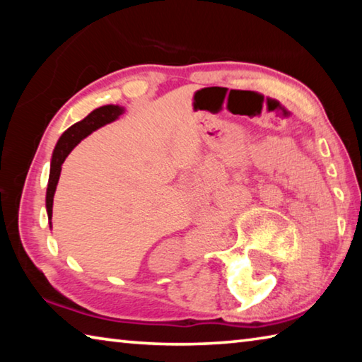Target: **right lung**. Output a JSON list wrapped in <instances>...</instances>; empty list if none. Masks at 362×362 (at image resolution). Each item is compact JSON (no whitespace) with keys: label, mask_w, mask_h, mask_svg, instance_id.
Returning <instances> with one entry per match:
<instances>
[{"label":"right lung","mask_w":362,"mask_h":362,"mask_svg":"<svg viewBox=\"0 0 362 362\" xmlns=\"http://www.w3.org/2000/svg\"><path fill=\"white\" fill-rule=\"evenodd\" d=\"M124 113V108L119 105H103L95 108L94 112H90L84 119L75 122L70 126L60 139L57 140L56 148L52 153L51 159V173H49V182H47V192H46V211L47 218H52V204H54V193H56L60 170H62V164L65 158L70 155V151L81 142L84 137H88L89 134L99 129V127L108 124L118 119L119 116Z\"/></svg>","instance_id":"right-lung-1"}]
</instances>
